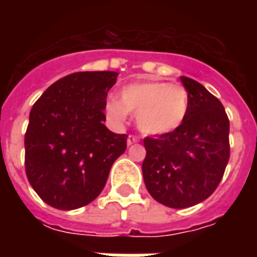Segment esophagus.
<instances>
[{
  "label": "esophagus",
  "mask_w": 257,
  "mask_h": 257,
  "mask_svg": "<svg viewBox=\"0 0 257 257\" xmlns=\"http://www.w3.org/2000/svg\"><path fill=\"white\" fill-rule=\"evenodd\" d=\"M136 143H139V136H136V135H129V136H128V146L136 145Z\"/></svg>",
  "instance_id": "34e87169"
}]
</instances>
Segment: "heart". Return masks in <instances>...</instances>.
<instances>
[{"instance_id":"b5f03b06","label":"heart","mask_w":257,"mask_h":257,"mask_svg":"<svg viewBox=\"0 0 257 257\" xmlns=\"http://www.w3.org/2000/svg\"><path fill=\"white\" fill-rule=\"evenodd\" d=\"M190 110V97L182 85L164 81H142L125 85L118 101L106 104L108 117L122 122L126 114L136 115V125L145 135L171 134L182 126Z\"/></svg>"}]
</instances>
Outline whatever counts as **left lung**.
<instances>
[{
    "label": "left lung",
    "mask_w": 257,
    "mask_h": 257,
    "mask_svg": "<svg viewBox=\"0 0 257 257\" xmlns=\"http://www.w3.org/2000/svg\"><path fill=\"white\" fill-rule=\"evenodd\" d=\"M180 79L190 97L189 114L171 134L145 138L142 164L151 197L176 209L208 198L217 189L230 158V121L220 100L197 81Z\"/></svg>",
    "instance_id": "1"
}]
</instances>
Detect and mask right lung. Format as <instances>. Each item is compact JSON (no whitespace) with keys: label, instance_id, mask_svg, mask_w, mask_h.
<instances>
[{"label":"right lung","instance_id":"obj_1","mask_svg":"<svg viewBox=\"0 0 257 257\" xmlns=\"http://www.w3.org/2000/svg\"><path fill=\"white\" fill-rule=\"evenodd\" d=\"M115 71H79L58 79L34 103L25 135L26 175L56 209L85 206L101 193L128 135L104 125Z\"/></svg>","mask_w":257,"mask_h":257}]
</instances>
